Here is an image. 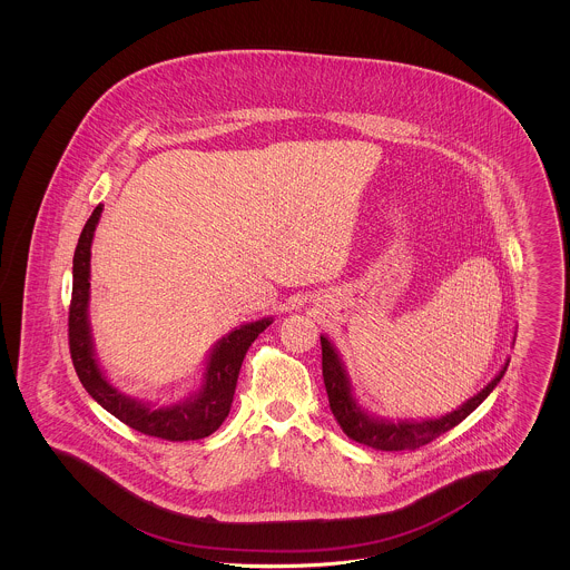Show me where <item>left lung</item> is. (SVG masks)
Listing matches in <instances>:
<instances>
[{"label":"left lung","mask_w":570,"mask_h":570,"mask_svg":"<svg viewBox=\"0 0 570 570\" xmlns=\"http://www.w3.org/2000/svg\"><path fill=\"white\" fill-rule=\"evenodd\" d=\"M321 346H323V379H325L326 395H328V406L344 430L354 442L380 449V451H404V449H419L428 442H432L438 435L453 430L460 425L461 421L481 406L489 397V393L498 386V382L504 376L509 367V356L500 372L489 380L488 384L468 397L461 406L442 414V416H428V419H386L372 414L367 407L361 406L358 397L354 395L351 374L342 361V354L335 348V344L326 337L325 333L321 335Z\"/></svg>","instance_id":"obj_1"}]
</instances>
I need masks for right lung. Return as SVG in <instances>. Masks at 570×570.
<instances>
[{
    "instance_id": "right-lung-1",
    "label": "right lung",
    "mask_w": 570,
    "mask_h": 570,
    "mask_svg": "<svg viewBox=\"0 0 570 570\" xmlns=\"http://www.w3.org/2000/svg\"><path fill=\"white\" fill-rule=\"evenodd\" d=\"M105 205H98L82 228L72 261L70 303V354L85 391L121 423L145 435L163 440H198L214 434L230 412L245 353L252 342L272 325L273 316L235 326L222 335L203 361L200 379L188 395L173 404H154L130 397L110 382L98 361L89 321L91 298V244Z\"/></svg>"
}]
</instances>
